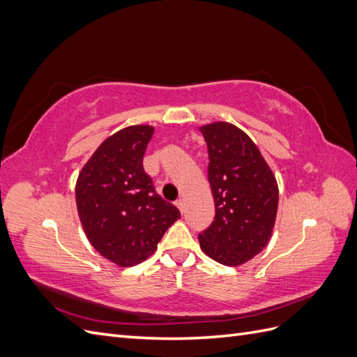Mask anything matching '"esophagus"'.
I'll return each instance as SVG.
<instances>
[{"instance_id": "34e87169", "label": "esophagus", "mask_w": 357, "mask_h": 357, "mask_svg": "<svg viewBox=\"0 0 357 357\" xmlns=\"http://www.w3.org/2000/svg\"><path fill=\"white\" fill-rule=\"evenodd\" d=\"M176 205H177V208L180 210L181 214L185 213V201H183V199H177V201H176Z\"/></svg>"}]
</instances>
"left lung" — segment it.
<instances>
[{"label":"left lung","instance_id":"1","mask_svg":"<svg viewBox=\"0 0 357 357\" xmlns=\"http://www.w3.org/2000/svg\"><path fill=\"white\" fill-rule=\"evenodd\" d=\"M208 149L214 222L199 234L201 250L226 266H240L261 253L277 218L278 185L261 150L229 122L199 126Z\"/></svg>","mask_w":357,"mask_h":357}]
</instances>
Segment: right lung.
Masks as SVG:
<instances>
[{"instance_id": "1", "label": "right lung", "mask_w": 357, "mask_h": 357, "mask_svg": "<svg viewBox=\"0 0 357 357\" xmlns=\"http://www.w3.org/2000/svg\"><path fill=\"white\" fill-rule=\"evenodd\" d=\"M155 126L131 125L107 137L83 165L75 181V204L92 247L119 266L152 256L169 226L176 205L155 192L143 156Z\"/></svg>"}]
</instances>
